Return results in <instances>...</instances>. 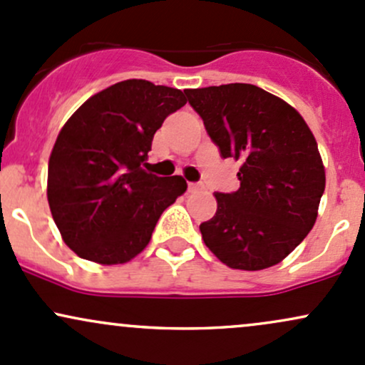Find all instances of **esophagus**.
<instances>
[{"label": "esophagus", "mask_w": 365, "mask_h": 365, "mask_svg": "<svg viewBox=\"0 0 365 365\" xmlns=\"http://www.w3.org/2000/svg\"><path fill=\"white\" fill-rule=\"evenodd\" d=\"M187 190H190L191 193H193V191L202 190V184H198V182H187Z\"/></svg>", "instance_id": "1"}]
</instances>
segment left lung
<instances>
[{"label":"left lung","mask_w":365,"mask_h":365,"mask_svg":"<svg viewBox=\"0 0 365 365\" xmlns=\"http://www.w3.org/2000/svg\"><path fill=\"white\" fill-rule=\"evenodd\" d=\"M184 93L220 155L241 160L240 190L215 193V215L200 224L205 245L231 269L279 264L314 227L326 187L312 130L292 105L259 86Z\"/></svg>","instance_id":"obj_1"}]
</instances>
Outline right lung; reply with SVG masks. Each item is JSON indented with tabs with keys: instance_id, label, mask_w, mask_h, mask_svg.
I'll return each mask as SVG.
<instances>
[{
	"instance_id": "obj_1",
	"label": "right lung",
	"mask_w": 365,
	"mask_h": 365,
	"mask_svg": "<svg viewBox=\"0 0 365 365\" xmlns=\"http://www.w3.org/2000/svg\"><path fill=\"white\" fill-rule=\"evenodd\" d=\"M186 105L181 89L117 83L84 101L48 163V203L67 247L96 264H125L150 243L162 212L186 191L181 175L148 174L155 133Z\"/></svg>"
}]
</instances>
